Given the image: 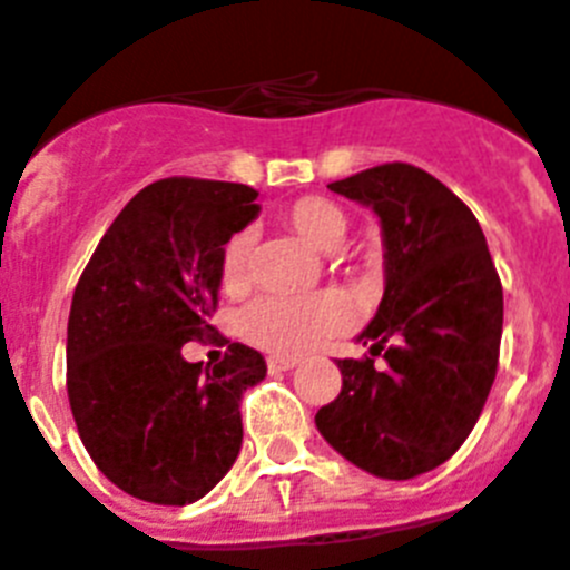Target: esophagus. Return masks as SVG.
<instances>
[{
  "mask_svg": "<svg viewBox=\"0 0 570 570\" xmlns=\"http://www.w3.org/2000/svg\"><path fill=\"white\" fill-rule=\"evenodd\" d=\"M268 367L274 371V374H279V371H294L296 360H282V356H271Z\"/></svg>",
  "mask_w": 570,
  "mask_h": 570,
  "instance_id": "1",
  "label": "esophagus"
}]
</instances>
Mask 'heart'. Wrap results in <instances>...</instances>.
Here are the masks:
<instances>
[{
	"instance_id": "heart-1",
	"label": "heart",
	"mask_w": 570,
	"mask_h": 570,
	"mask_svg": "<svg viewBox=\"0 0 570 570\" xmlns=\"http://www.w3.org/2000/svg\"><path fill=\"white\" fill-rule=\"evenodd\" d=\"M288 225L311 242L316 250H336L347 236V216L331 199L305 196L288 208ZM250 254H254V230L242 228L225 242L219 259V279L225 291L245 288L250 276ZM351 320V308L334 291L320 294H268L242 308L239 331L245 340L265 347L271 354L296 356L320 345L325 336L342 331Z\"/></svg>"
}]
</instances>
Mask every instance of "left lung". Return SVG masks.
<instances>
[{
	"label": "left lung",
	"mask_w": 570,
	"mask_h": 570,
	"mask_svg": "<svg viewBox=\"0 0 570 570\" xmlns=\"http://www.w3.org/2000/svg\"><path fill=\"white\" fill-rule=\"evenodd\" d=\"M328 188L380 219L385 291L356 342L387 367L336 360L342 391L316 428L351 465L414 480L480 420L500 362V276L471 208L422 168L380 165Z\"/></svg>",
	"instance_id": "1"
}]
</instances>
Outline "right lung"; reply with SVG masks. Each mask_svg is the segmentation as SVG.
Listing matches in <instances>:
<instances>
[{"label": "right lung", "mask_w": 570, "mask_h": 570, "mask_svg": "<svg viewBox=\"0 0 570 570\" xmlns=\"http://www.w3.org/2000/svg\"><path fill=\"white\" fill-rule=\"evenodd\" d=\"M256 190L159 179L130 199L79 276L68 400L99 471L136 500L188 505L239 456V400L268 365L248 345L214 367L183 345L210 331L225 242L259 216Z\"/></svg>", "instance_id": "right-lung-1"}]
</instances>
